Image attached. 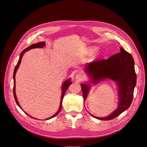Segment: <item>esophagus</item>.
Masks as SVG:
<instances>
[{"instance_id":"1","label":"esophagus","mask_w":147,"mask_h":147,"mask_svg":"<svg viewBox=\"0 0 147 147\" xmlns=\"http://www.w3.org/2000/svg\"><path fill=\"white\" fill-rule=\"evenodd\" d=\"M84 78V76L81 73H79V74H77L76 76V79L78 80V81H81L82 80V79Z\"/></svg>"}]
</instances>
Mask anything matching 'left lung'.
Listing matches in <instances>:
<instances>
[{"mask_svg":"<svg viewBox=\"0 0 147 147\" xmlns=\"http://www.w3.org/2000/svg\"><path fill=\"white\" fill-rule=\"evenodd\" d=\"M85 72L90 80L81 84L84 101H86L91 89V84L96 85L99 82L112 80L117 85L119 98L117 108L110 115L103 117H92L101 120L113 119L127 110L132 103L137 76L134 69V61L130 53L120 48V52L108 59L98 60L86 64Z\"/></svg>","mask_w":147,"mask_h":147,"instance_id":"1","label":"left lung"}]
</instances>
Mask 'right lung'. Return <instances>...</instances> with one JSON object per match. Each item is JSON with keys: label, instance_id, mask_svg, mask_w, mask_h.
<instances>
[{"label": "right lung", "instance_id": "add662e5", "mask_svg": "<svg viewBox=\"0 0 147 147\" xmlns=\"http://www.w3.org/2000/svg\"><path fill=\"white\" fill-rule=\"evenodd\" d=\"M45 46V42H38V43H36V44H34L32 45H31V46L28 47V48H27L26 49H24L23 51V52L21 53L20 55V58L18 59V61L17 62V64L16 65V66L15 67V69H14V73H13V80H14V87H13V95H14V99H15V100L17 104V105L22 109L23 110V109L22 108V107H20V104L18 102V100H17V96H16V79H15V76H16V73L17 72V69H18L19 66H20V63H21V61H22V59L24 55V54L27 52L28 50H30V49H34V48H43ZM72 84V82L71 81V78H69L67 80H66L65 81L63 82V84L61 86V99H60V106H59V110L57 111V112L53 116H52L51 117H49V118H47L45 120H49V119H51L54 117H55L56 116H57L59 112L61 111V106H62V101H63V97H64V95H65V94L66 91V90H67L68 87L71 84ZM25 113H26L28 116H29L30 117L34 119V117H32V116H31L30 115H29L28 114H27L26 112H25Z\"/></svg>", "mask_w": 147, "mask_h": 147}]
</instances>
